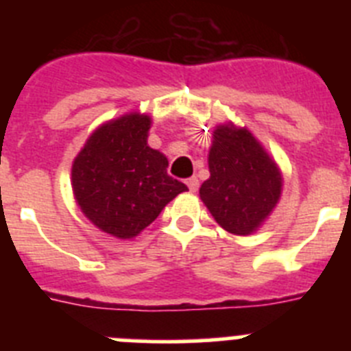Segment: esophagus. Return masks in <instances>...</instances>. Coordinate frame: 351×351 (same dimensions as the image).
<instances>
[{"instance_id":"34e87169","label":"esophagus","mask_w":351,"mask_h":351,"mask_svg":"<svg viewBox=\"0 0 351 351\" xmlns=\"http://www.w3.org/2000/svg\"><path fill=\"white\" fill-rule=\"evenodd\" d=\"M186 184H188L190 191H197L200 182H198V178H190V179H186Z\"/></svg>"}]
</instances>
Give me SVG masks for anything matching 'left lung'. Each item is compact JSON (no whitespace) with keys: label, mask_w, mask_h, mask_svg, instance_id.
I'll return each instance as SVG.
<instances>
[{"label":"left lung","mask_w":351,"mask_h":351,"mask_svg":"<svg viewBox=\"0 0 351 351\" xmlns=\"http://www.w3.org/2000/svg\"><path fill=\"white\" fill-rule=\"evenodd\" d=\"M209 172L200 198L230 234H251L280 200V170L247 130L216 128Z\"/></svg>","instance_id":"8db88e82"}]
</instances>
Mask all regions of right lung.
Listing matches in <instances>:
<instances>
[{
	"instance_id": "right-lung-1",
	"label": "right lung",
	"mask_w": 351,
	"mask_h": 351,
	"mask_svg": "<svg viewBox=\"0 0 351 351\" xmlns=\"http://www.w3.org/2000/svg\"><path fill=\"white\" fill-rule=\"evenodd\" d=\"M151 119L128 114L100 126L71 167L73 193L100 230L119 239L141 234L186 191L167 173L169 161L147 145Z\"/></svg>"
}]
</instances>
